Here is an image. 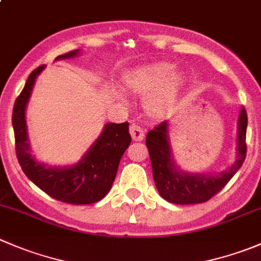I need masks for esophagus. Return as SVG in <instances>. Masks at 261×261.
<instances>
[{
	"label": "esophagus",
	"instance_id": "obj_1",
	"mask_svg": "<svg viewBox=\"0 0 261 261\" xmlns=\"http://www.w3.org/2000/svg\"><path fill=\"white\" fill-rule=\"evenodd\" d=\"M144 134H145V131H144L143 128L140 127V126L135 125V123H133V125L130 126V135H131V138H133L135 141L143 140Z\"/></svg>",
	"mask_w": 261,
	"mask_h": 261
}]
</instances>
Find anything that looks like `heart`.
Returning a JSON list of instances; mask_svg holds the SVG:
<instances>
[{
    "label": "heart",
    "mask_w": 261,
    "mask_h": 261,
    "mask_svg": "<svg viewBox=\"0 0 261 261\" xmlns=\"http://www.w3.org/2000/svg\"><path fill=\"white\" fill-rule=\"evenodd\" d=\"M184 76L174 74L169 63H156L134 72L127 87L138 95H146L145 108L154 117H162L173 110L184 87Z\"/></svg>",
    "instance_id": "b5f03b06"
}]
</instances>
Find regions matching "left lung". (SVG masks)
I'll use <instances>...</instances> for the list:
<instances>
[{
	"label": "left lung",
	"mask_w": 261,
	"mask_h": 261,
	"mask_svg": "<svg viewBox=\"0 0 261 261\" xmlns=\"http://www.w3.org/2000/svg\"><path fill=\"white\" fill-rule=\"evenodd\" d=\"M247 113L241 108L237 130V156L227 171L219 174H192L179 171L171 155L168 122L163 121L146 134L145 144L153 169V178L158 192L172 204L205 203L218 194L241 168L246 158Z\"/></svg>",
	"instance_id": "1"
}]
</instances>
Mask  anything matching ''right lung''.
Here are the masks:
<instances>
[{
  "label": "right lung",
  "instance_id": "right-lung-1",
  "mask_svg": "<svg viewBox=\"0 0 261 261\" xmlns=\"http://www.w3.org/2000/svg\"><path fill=\"white\" fill-rule=\"evenodd\" d=\"M79 49L58 56L56 60L75 57ZM45 65L37 67L28 77L12 111V127L17 161L28 178L56 200L67 204H93L102 200L112 187L121 156L131 143L128 122L107 123L103 133L82 161L71 167H47L30 154L25 108L33 85Z\"/></svg>",
  "mask_w": 261,
  "mask_h": 261
}]
</instances>
